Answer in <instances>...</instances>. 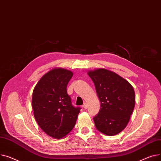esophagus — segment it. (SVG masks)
Returning <instances> with one entry per match:
<instances>
[{
  "label": "esophagus",
  "mask_w": 161,
  "mask_h": 161,
  "mask_svg": "<svg viewBox=\"0 0 161 161\" xmlns=\"http://www.w3.org/2000/svg\"><path fill=\"white\" fill-rule=\"evenodd\" d=\"M82 107H83L84 108H88L87 103H84L83 105H82Z\"/></svg>",
  "instance_id": "esophagus-1"
}]
</instances>
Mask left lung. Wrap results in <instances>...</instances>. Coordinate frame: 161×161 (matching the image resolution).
I'll list each match as a JSON object with an SVG mask.
<instances>
[{"label":"left lung","mask_w":161,"mask_h":161,"mask_svg":"<svg viewBox=\"0 0 161 161\" xmlns=\"http://www.w3.org/2000/svg\"><path fill=\"white\" fill-rule=\"evenodd\" d=\"M95 85L101 102L98 114L93 118L97 129L108 136L124 130L135 105L132 85L114 72L99 68L88 72Z\"/></svg>","instance_id":"1"}]
</instances>
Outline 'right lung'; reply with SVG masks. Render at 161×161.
<instances>
[{
    "label": "right lung",
    "instance_id": "right-lung-1",
    "mask_svg": "<svg viewBox=\"0 0 161 161\" xmlns=\"http://www.w3.org/2000/svg\"><path fill=\"white\" fill-rule=\"evenodd\" d=\"M73 72L54 68L45 73L33 90L32 106L40 128L49 136L62 138L73 129L80 107H75L67 93Z\"/></svg>",
    "mask_w": 161,
    "mask_h": 161
}]
</instances>
